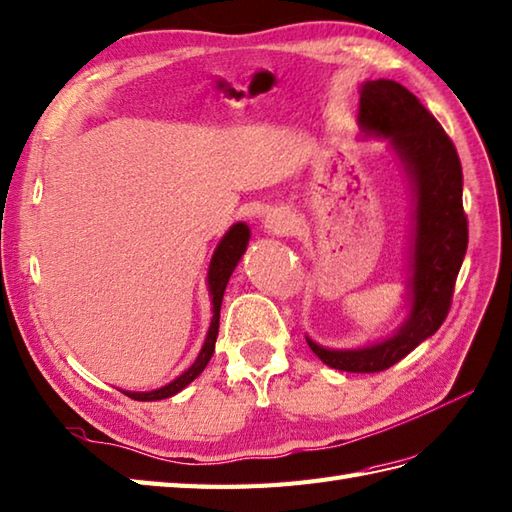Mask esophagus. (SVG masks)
Here are the masks:
<instances>
[{
    "label": "esophagus",
    "mask_w": 512,
    "mask_h": 512,
    "mask_svg": "<svg viewBox=\"0 0 512 512\" xmlns=\"http://www.w3.org/2000/svg\"><path fill=\"white\" fill-rule=\"evenodd\" d=\"M264 227L272 235H288L292 231V218L285 211H272L268 213Z\"/></svg>",
    "instance_id": "esophagus-1"
}]
</instances>
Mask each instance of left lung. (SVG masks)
Listing matches in <instances>:
<instances>
[{"label":"left lung","instance_id":"left-lung-1","mask_svg":"<svg viewBox=\"0 0 512 512\" xmlns=\"http://www.w3.org/2000/svg\"><path fill=\"white\" fill-rule=\"evenodd\" d=\"M358 120L366 133L390 139L412 181V310L395 336L373 347L334 351L310 338L307 344L338 371L379 373L406 358L445 323L467 253L469 229L456 146L417 95L395 80H368L360 93Z\"/></svg>","mask_w":512,"mask_h":512}]
</instances>
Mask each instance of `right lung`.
<instances>
[{"label":"right lung","mask_w":512,"mask_h":512,"mask_svg":"<svg viewBox=\"0 0 512 512\" xmlns=\"http://www.w3.org/2000/svg\"><path fill=\"white\" fill-rule=\"evenodd\" d=\"M248 227L244 222H237L231 227V231L222 237V242L218 244L216 253L211 257L209 264V292H211V303H213V318H211V327L207 331V340L202 344V349L198 353L196 362L187 368L183 375H178L174 382L168 386H163L159 390H150V392H124L126 397L135 399V401H159V399H168L176 392H181L187 384H192L194 379L205 371L207 362L211 360L213 349H216V338H218V327H220V305H222V296L224 290H227V283L233 268L237 266V261L244 255L246 244H248Z\"/></svg>","instance_id":"obj_1"}]
</instances>
